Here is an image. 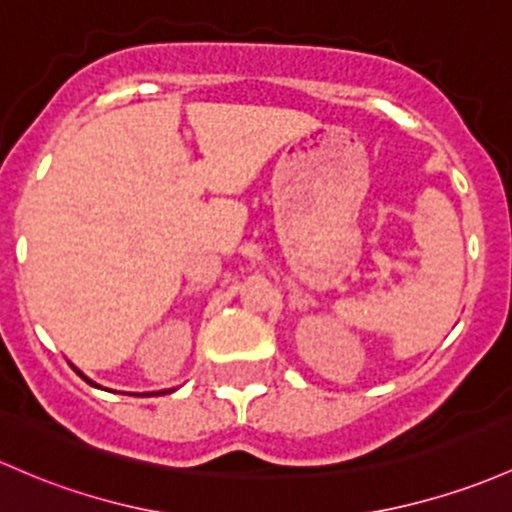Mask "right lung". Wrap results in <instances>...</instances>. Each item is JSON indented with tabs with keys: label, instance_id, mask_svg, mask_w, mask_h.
<instances>
[{
	"label": "right lung",
	"instance_id": "add662e5",
	"mask_svg": "<svg viewBox=\"0 0 512 512\" xmlns=\"http://www.w3.org/2000/svg\"><path fill=\"white\" fill-rule=\"evenodd\" d=\"M75 372H77V374H80V376H82V379H84V381H87V384L97 386V384H94V381H92V379H87V376H84V374H82V372H80V369H77V367H75ZM97 389H101V386H97ZM160 393H167V391H160ZM143 396H148V393H143Z\"/></svg>",
	"mask_w": 512,
	"mask_h": 512
}]
</instances>
